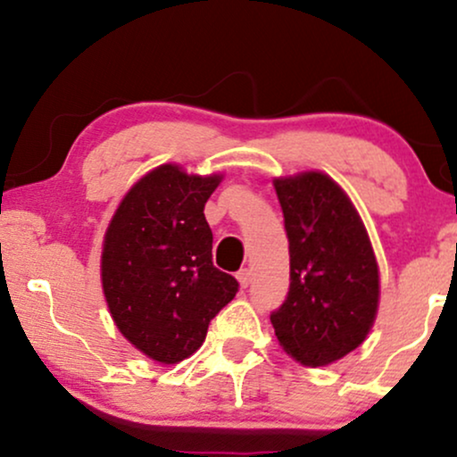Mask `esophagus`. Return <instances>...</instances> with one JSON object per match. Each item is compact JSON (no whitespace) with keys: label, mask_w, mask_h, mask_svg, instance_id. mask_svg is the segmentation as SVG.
<instances>
[{"label":"esophagus","mask_w":457,"mask_h":457,"mask_svg":"<svg viewBox=\"0 0 457 457\" xmlns=\"http://www.w3.org/2000/svg\"><path fill=\"white\" fill-rule=\"evenodd\" d=\"M236 277H238L240 286H243V287H246V286H249V283H251V270H249V269L238 270V272H236Z\"/></svg>","instance_id":"esophagus-1"}]
</instances>
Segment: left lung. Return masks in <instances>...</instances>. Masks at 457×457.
<instances>
[{"instance_id": "obj_1", "label": "left lung", "mask_w": 457, "mask_h": 457, "mask_svg": "<svg viewBox=\"0 0 457 457\" xmlns=\"http://www.w3.org/2000/svg\"><path fill=\"white\" fill-rule=\"evenodd\" d=\"M290 290L270 322L281 348L305 367L344 359L365 342L378 312V264L342 187L322 171L277 178Z\"/></svg>"}]
</instances>
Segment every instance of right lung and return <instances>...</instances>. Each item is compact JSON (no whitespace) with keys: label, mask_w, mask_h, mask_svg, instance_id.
Here are the masks:
<instances>
[{"label":"right lung","mask_w":457,"mask_h":457,"mask_svg":"<svg viewBox=\"0 0 457 457\" xmlns=\"http://www.w3.org/2000/svg\"><path fill=\"white\" fill-rule=\"evenodd\" d=\"M221 176L156 167L120 202L103 243V292L135 348L171 365L204 344L208 324L238 292L212 264L204 206Z\"/></svg>","instance_id":"1"}]
</instances>
